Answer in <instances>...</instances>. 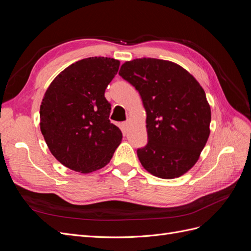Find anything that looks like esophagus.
I'll list each match as a JSON object with an SVG mask.
<instances>
[{"instance_id": "34e87169", "label": "esophagus", "mask_w": 251, "mask_h": 251, "mask_svg": "<svg viewBox=\"0 0 251 251\" xmlns=\"http://www.w3.org/2000/svg\"><path fill=\"white\" fill-rule=\"evenodd\" d=\"M128 126H130V121H128V120L125 121V123H124V126H125V128H126H126L128 127Z\"/></svg>"}]
</instances>
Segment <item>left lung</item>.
Listing matches in <instances>:
<instances>
[{
	"label": "left lung",
	"instance_id": "left-lung-1",
	"mask_svg": "<svg viewBox=\"0 0 251 251\" xmlns=\"http://www.w3.org/2000/svg\"><path fill=\"white\" fill-rule=\"evenodd\" d=\"M119 75L138 91L147 112L149 141L137 150L142 166L162 179L191 170L209 137L210 107L204 90L179 65L136 58Z\"/></svg>",
	"mask_w": 251,
	"mask_h": 251
}]
</instances>
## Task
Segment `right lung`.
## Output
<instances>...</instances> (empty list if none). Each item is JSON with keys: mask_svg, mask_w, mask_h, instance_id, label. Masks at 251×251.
<instances>
[{"mask_svg": "<svg viewBox=\"0 0 251 251\" xmlns=\"http://www.w3.org/2000/svg\"><path fill=\"white\" fill-rule=\"evenodd\" d=\"M119 64L110 57L83 58L60 72L45 93L41 131L51 154L68 169L87 174L103 168L123 139L104 97Z\"/></svg>", "mask_w": 251, "mask_h": 251, "instance_id": "add662e5", "label": "right lung"}]
</instances>
